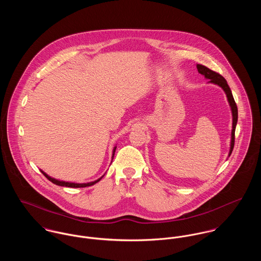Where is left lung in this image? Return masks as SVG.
<instances>
[{
  "label": "left lung",
  "instance_id": "1",
  "mask_svg": "<svg viewBox=\"0 0 261 261\" xmlns=\"http://www.w3.org/2000/svg\"><path fill=\"white\" fill-rule=\"evenodd\" d=\"M197 69H198V72L200 74L204 75L205 78L207 79H210V82L214 83V84H217L219 85L224 91L226 93V96H227V99H228V102L230 105V108H231V111H232V116H233V122H232V133H231V145H230V150H229V156L233 150L234 148V142H235V128H236V124H237V119H238V110H237V106H236V102L233 98V95H232V92H231V89L229 87V85L227 84V81L226 79L224 78L222 75L209 69L208 67L204 66V65H201V64H197Z\"/></svg>",
  "mask_w": 261,
  "mask_h": 261
}]
</instances>
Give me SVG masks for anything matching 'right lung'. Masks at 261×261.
Listing matches in <instances>:
<instances>
[{"label": "right lung", "mask_w": 261, "mask_h": 261, "mask_svg": "<svg viewBox=\"0 0 261 261\" xmlns=\"http://www.w3.org/2000/svg\"><path fill=\"white\" fill-rule=\"evenodd\" d=\"M115 149H116V147H114V149H113V155H114V151H115ZM113 155H112V158H113ZM42 172V174L49 180V181H51L53 184H55V185H58V186H62V187H69V188H84V187H89L92 186V185H94V184H96L97 182H99L100 180H101V178L103 177H101L100 179H98V180H96V181H94V182H90V183H86V184H76V183H69V182H63V181H58V180H56V179H53V178H51V177H49L46 173H44L43 171H41Z\"/></svg>", "instance_id": "obj_1"}]
</instances>
